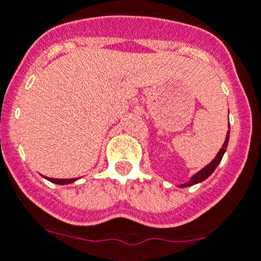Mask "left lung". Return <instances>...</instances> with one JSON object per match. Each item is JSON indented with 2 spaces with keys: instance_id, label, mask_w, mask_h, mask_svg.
<instances>
[{
  "instance_id": "obj_1",
  "label": "left lung",
  "mask_w": 261,
  "mask_h": 261,
  "mask_svg": "<svg viewBox=\"0 0 261 261\" xmlns=\"http://www.w3.org/2000/svg\"><path fill=\"white\" fill-rule=\"evenodd\" d=\"M228 141H229V130L228 133H226V138H225V142H224L223 147L220 149V151L217 152V155L215 156V159L212 160L211 163L208 164V166H205L204 168L200 169L198 173H195L193 177H191L190 181H188V182L182 184V185H180V188H186V186H191V185H194V184H198V182H202V181H204L205 178L208 177L210 174L212 173V172L216 169V167L219 166V163L221 162V159H223V155L224 152H225L226 147H228Z\"/></svg>"
}]
</instances>
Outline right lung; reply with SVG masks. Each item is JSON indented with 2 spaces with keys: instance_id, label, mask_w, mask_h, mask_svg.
<instances>
[{
  "instance_id": "obj_1",
  "label": "right lung",
  "mask_w": 261,
  "mask_h": 261,
  "mask_svg": "<svg viewBox=\"0 0 261 261\" xmlns=\"http://www.w3.org/2000/svg\"><path fill=\"white\" fill-rule=\"evenodd\" d=\"M49 181L54 184H59V185H64V184H71L76 180V178H47Z\"/></svg>"
}]
</instances>
